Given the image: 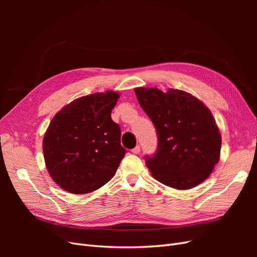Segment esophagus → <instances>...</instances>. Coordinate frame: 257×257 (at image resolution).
<instances>
[{"label":"esophagus","instance_id":"obj_1","mask_svg":"<svg viewBox=\"0 0 257 257\" xmlns=\"http://www.w3.org/2000/svg\"><path fill=\"white\" fill-rule=\"evenodd\" d=\"M132 152L135 153V154H138L139 152H141V147H139V146H136V147L134 148V149L132 150Z\"/></svg>","mask_w":257,"mask_h":257}]
</instances>
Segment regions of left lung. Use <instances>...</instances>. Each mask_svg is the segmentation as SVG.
Masks as SVG:
<instances>
[{
	"mask_svg": "<svg viewBox=\"0 0 257 257\" xmlns=\"http://www.w3.org/2000/svg\"><path fill=\"white\" fill-rule=\"evenodd\" d=\"M139 105L157 130L158 150L146 165L161 183L189 190L204 182L219 162L221 134L208 107L190 93L136 88Z\"/></svg>",
	"mask_w": 257,
	"mask_h": 257,
	"instance_id": "obj_1",
	"label": "left lung"
}]
</instances>
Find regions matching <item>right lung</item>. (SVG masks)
<instances>
[{
    "instance_id": "obj_1",
    "label": "right lung",
    "mask_w": 257,
    "mask_h": 257,
    "mask_svg": "<svg viewBox=\"0 0 257 257\" xmlns=\"http://www.w3.org/2000/svg\"><path fill=\"white\" fill-rule=\"evenodd\" d=\"M120 97L114 91L73 100L53 116L43 151L48 173L62 189L87 194L114 176L126 150L111 110Z\"/></svg>"
}]
</instances>
